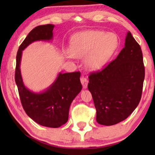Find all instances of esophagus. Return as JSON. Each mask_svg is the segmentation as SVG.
<instances>
[{
  "mask_svg": "<svg viewBox=\"0 0 155 155\" xmlns=\"http://www.w3.org/2000/svg\"><path fill=\"white\" fill-rule=\"evenodd\" d=\"M80 82L82 84V87H83L84 89H86L87 87V84H88V80L86 78L84 77H82L80 78Z\"/></svg>",
  "mask_w": 155,
  "mask_h": 155,
  "instance_id": "esophagus-1",
  "label": "esophagus"
}]
</instances>
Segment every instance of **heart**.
Instances as JSON below:
<instances>
[{"mask_svg":"<svg viewBox=\"0 0 155 155\" xmlns=\"http://www.w3.org/2000/svg\"><path fill=\"white\" fill-rule=\"evenodd\" d=\"M118 46L117 36L99 30L82 31L73 36L69 54L75 58L85 57L84 63L90 71H99L109 62Z\"/></svg>","mask_w":155,"mask_h":155,"instance_id":"b5f03b06","label":"heart"}]
</instances>
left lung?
<instances>
[{
    "mask_svg": "<svg viewBox=\"0 0 155 155\" xmlns=\"http://www.w3.org/2000/svg\"><path fill=\"white\" fill-rule=\"evenodd\" d=\"M145 67L140 46L128 31L125 46L105 68L89 76L87 88L97 109V121L112 126L126 119L140 101Z\"/></svg>",
    "mask_w": 155,
    "mask_h": 155,
    "instance_id": "1",
    "label": "left lung"
}]
</instances>
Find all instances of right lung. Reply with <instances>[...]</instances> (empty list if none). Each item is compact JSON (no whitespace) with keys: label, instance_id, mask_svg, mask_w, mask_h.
Returning a JSON list of instances; mask_svg holds the SVG:
<instances>
[{"label":"right lung","instance_id":"right-lung-1","mask_svg":"<svg viewBox=\"0 0 155 155\" xmlns=\"http://www.w3.org/2000/svg\"><path fill=\"white\" fill-rule=\"evenodd\" d=\"M54 25H40L28 34L19 47L16 56L15 82L21 103L27 116L41 126L58 128L68 120L72 101L82 90L80 73H59L51 85L39 92L29 90L25 85L20 65L22 51L35 41L53 39Z\"/></svg>","mask_w":155,"mask_h":155}]
</instances>
